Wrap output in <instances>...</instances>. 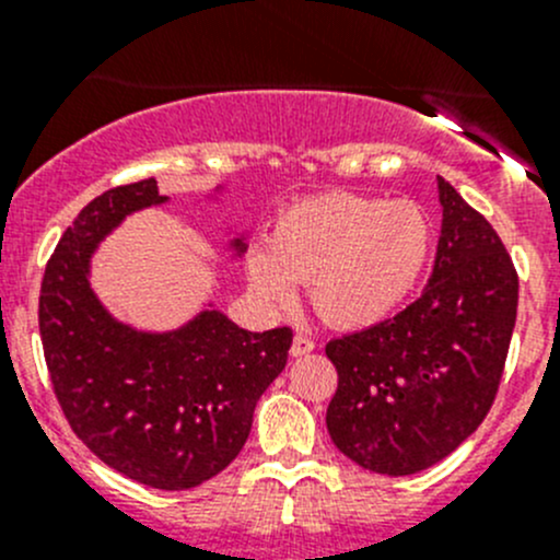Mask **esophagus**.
Here are the masks:
<instances>
[{
	"label": "esophagus",
	"mask_w": 560,
	"mask_h": 560,
	"mask_svg": "<svg viewBox=\"0 0 560 560\" xmlns=\"http://www.w3.org/2000/svg\"><path fill=\"white\" fill-rule=\"evenodd\" d=\"M314 349H316V343L312 341V338H308V336H303V332H298V336L292 338L290 354H292V358H303V354L314 352Z\"/></svg>",
	"instance_id": "obj_1"
}]
</instances>
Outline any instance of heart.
Wrapping results in <instances>:
<instances>
[{
	"label": "heart",
	"instance_id": "1",
	"mask_svg": "<svg viewBox=\"0 0 560 560\" xmlns=\"http://www.w3.org/2000/svg\"><path fill=\"white\" fill-rule=\"evenodd\" d=\"M433 228L411 200L327 191L287 206L268 246L246 257L254 295L273 308L308 281L312 308L332 327H371L415 292L431 262Z\"/></svg>",
	"mask_w": 560,
	"mask_h": 560
}]
</instances>
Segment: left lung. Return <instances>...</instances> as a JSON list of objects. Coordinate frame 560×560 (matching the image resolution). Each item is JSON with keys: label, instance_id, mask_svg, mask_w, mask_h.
<instances>
[{"label": "left lung", "instance_id": "left-lung-1", "mask_svg": "<svg viewBox=\"0 0 560 560\" xmlns=\"http://www.w3.org/2000/svg\"><path fill=\"white\" fill-rule=\"evenodd\" d=\"M442 238L425 292L325 347L338 371L327 431L387 477L444 460L493 406L517 316V270L488 219L439 178Z\"/></svg>", "mask_w": 560, "mask_h": 560}]
</instances>
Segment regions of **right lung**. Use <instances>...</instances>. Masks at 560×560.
Returning a JSON list of instances; mask_svg holds the SVG:
<instances>
[{
  "label": "right lung",
  "instance_id": "obj_1",
  "mask_svg": "<svg viewBox=\"0 0 560 560\" xmlns=\"http://www.w3.org/2000/svg\"><path fill=\"white\" fill-rule=\"evenodd\" d=\"M165 200L145 178L78 213L45 265L39 336L75 436L135 482L189 490L241 453L259 395L284 371L292 330L248 332L206 308L178 330L143 332L105 312L89 284L94 248L129 213ZM233 248L244 252V238Z\"/></svg>",
  "mask_w": 560,
  "mask_h": 560
}]
</instances>
